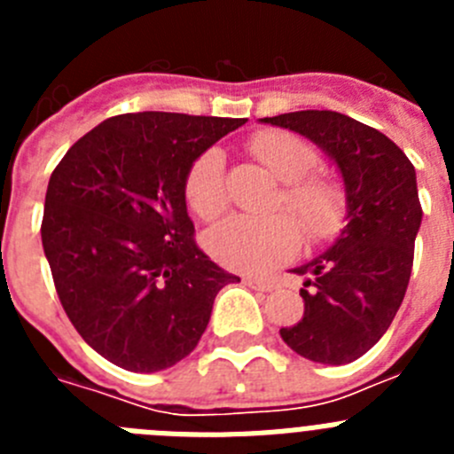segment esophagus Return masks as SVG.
<instances>
[{"mask_svg":"<svg viewBox=\"0 0 454 454\" xmlns=\"http://www.w3.org/2000/svg\"><path fill=\"white\" fill-rule=\"evenodd\" d=\"M246 284L250 288H254V291H272V288L277 286L275 282H270V279H259V277H247Z\"/></svg>","mask_w":454,"mask_h":454,"instance_id":"34e87169","label":"esophagus"}]
</instances>
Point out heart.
Returning a JSON list of instances; mask_svg holds the SVG:
<instances>
[{
    "label": "heart",
    "instance_id": "heart-1",
    "mask_svg": "<svg viewBox=\"0 0 454 454\" xmlns=\"http://www.w3.org/2000/svg\"><path fill=\"white\" fill-rule=\"evenodd\" d=\"M250 150L284 182L277 207L291 211L309 240L330 239L340 230L346 218V192L334 179L311 175L318 166V154L307 140L288 131H262L250 140ZM184 195L192 214L202 220L215 218L223 211L227 195L220 147H208L192 161ZM294 221L286 214L230 215L208 231L207 250L230 270L268 272L298 250L300 231Z\"/></svg>",
    "mask_w": 454,
    "mask_h": 454
}]
</instances>
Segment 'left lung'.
<instances>
[{
	"label": "left lung",
	"instance_id": "1",
	"mask_svg": "<svg viewBox=\"0 0 454 454\" xmlns=\"http://www.w3.org/2000/svg\"><path fill=\"white\" fill-rule=\"evenodd\" d=\"M262 122L316 143L343 177L348 224L334 246L293 268L304 277V316L279 334L304 359L350 364L382 339L403 304L423 220L416 170L382 131L336 111H293Z\"/></svg>",
	"mask_w": 454,
	"mask_h": 454
}]
</instances>
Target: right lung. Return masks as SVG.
Listing matches in <instances>:
<instances>
[{
  "instance_id": "obj_1",
  "label": "right lung",
  "mask_w": 454,
  "mask_h": 454,
  "mask_svg": "<svg viewBox=\"0 0 454 454\" xmlns=\"http://www.w3.org/2000/svg\"><path fill=\"white\" fill-rule=\"evenodd\" d=\"M243 118L143 111L104 120L54 168L43 250L67 318L115 366L156 372L191 355L239 277L198 247L188 168Z\"/></svg>"
}]
</instances>
